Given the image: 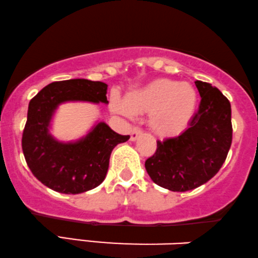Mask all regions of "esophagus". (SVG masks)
I'll return each mask as SVG.
<instances>
[{
    "label": "esophagus",
    "instance_id": "1",
    "mask_svg": "<svg viewBox=\"0 0 258 258\" xmlns=\"http://www.w3.org/2000/svg\"><path fill=\"white\" fill-rule=\"evenodd\" d=\"M141 134H142V130L140 128H138V126H135V128H133L132 133H130V140H132V141L138 140V138Z\"/></svg>",
    "mask_w": 258,
    "mask_h": 258
}]
</instances>
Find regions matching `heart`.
Segmentation results:
<instances>
[{
    "instance_id": "obj_1",
    "label": "heart",
    "mask_w": 258,
    "mask_h": 258,
    "mask_svg": "<svg viewBox=\"0 0 258 258\" xmlns=\"http://www.w3.org/2000/svg\"><path fill=\"white\" fill-rule=\"evenodd\" d=\"M198 106V92L187 82L159 78L126 94L125 101L113 96L114 113L133 117L148 112V124L163 138L178 135L188 126Z\"/></svg>"
}]
</instances>
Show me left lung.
<instances>
[{"mask_svg":"<svg viewBox=\"0 0 258 258\" xmlns=\"http://www.w3.org/2000/svg\"><path fill=\"white\" fill-rule=\"evenodd\" d=\"M195 83L202 100L189 126L176 138L157 141L156 153L145 162L153 182L172 192L207 183L219 172L232 145L231 102L210 83Z\"/></svg>","mask_w":258,"mask_h":258,"instance_id":"obj_1","label":"left lung"}]
</instances>
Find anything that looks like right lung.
<instances>
[{
	"mask_svg": "<svg viewBox=\"0 0 258 258\" xmlns=\"http://www.w3.org/2000/svg\"><path fill=\"white\" fill-rule=\"evenodd\" d=\"M107 84L83 78L53 82L33 96L27 110L21 147L35 177L50 189L78 195L98 187L105 180L112 150L129 140L107 124L99 122L75 142L57 141L49 134L57 106L68 101L108 104Z\"/></svg>",
	"mask_w": 258,
	"mask_h": 258,
	"instance_id": "right-lung-1",
	"label": "right lung"
}]
</instances>
